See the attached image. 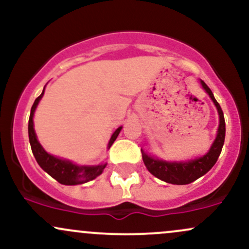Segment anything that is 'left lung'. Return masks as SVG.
<instances>
[{
    "mask_svg": "<svg viewBox=\"0 0 249 249\" xmlns=\"http://www.w3.org/2000/svg\"><path fill=\"white\" fill-rule=\"evenodd\" d=\"M201 82L202 88L206 90V92L210 95L211 99H212L214 104H215L216 108L219 112L220 124L218 128V134L214 141L212 147L210 148L207 154L199 159H194L192 161L188 162H168L162 161L159 159H154L152 157L147 156L144 151L142 150V161H144L145 166L154 177L158 179L166 181L168 184L173 185H186L193 182L200 177L206 174L208 171L214 166L216 160H218L220 153H221L222 146L225 142V133H226V124L224 118V112H222L220 104L214 98L212 90L207 87V84L204 81Z\"/></svg>",
    "mask_w": 249,
    "mask_h": 249,
    "instance_id": "obj_1",
    "label": "left lung"
}]
</instances>
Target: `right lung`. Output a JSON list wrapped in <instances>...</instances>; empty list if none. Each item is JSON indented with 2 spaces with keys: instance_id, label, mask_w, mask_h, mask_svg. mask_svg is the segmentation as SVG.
<instances>
[{
  "instance_id": "right-lung-1",
  "label": "right lung",
  "mask_w": 249,
  "mask_h": 249,
  "mask_svg": "<svg viewBox=\"0 0 249 249\" xmlns=\"http://www.w3.org/2000/svg\"><path fill=\"white\" fill-rule=\"evenodd\" d=\"M43 93H44V90H43L41 95L35 99L33 107H31L29 124H28L30 146L36 161L38 162L39 166H41L45 172L50 174V176L53 177V179H56L59 184L79 185L95 179L96 177H98L99 174L103 172V170H104L105 166H107V164L98 165V166H78V165L72 164V162L69 160H63V159L56 158V157L47 153L44 151V148L41 146V144H39L38 141H37L35 130H34L33 117H34V112H35V108L37 107V104H38L39 99L42 98ZM121 130H122V126L117 128L115 133L112 134L110 142H108V148L111 147V145H112L113 142L116 141L117 136H118L119 132H121Z\"/></svg>"
}]
</instances>
